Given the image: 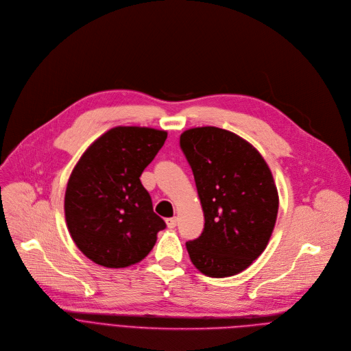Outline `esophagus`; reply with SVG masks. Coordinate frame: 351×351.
Masks as SVG:
<instances>
[{"instance_id": "esophagus-1", "label": "esophagus", "mask_w": 351, "mask_h": 351, "mask_svg": "<svg viewBox=\"0 0 351 351\" xmlns=\"http://www.w3.org/2000/svg\"><path fill=\"white\" fill-rule=\"evenodd\" d=\"M166 224L169 228H176L177 227V217H170L166 220Z\"/></svg>"}]
</instances>
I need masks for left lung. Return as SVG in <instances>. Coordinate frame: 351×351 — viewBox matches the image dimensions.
Listing matches in <instances>:
<instances>
[{"mask_svg":"<svg viewBox=\"0 0 351 351\" xmlns=\"http://www.w3.org/2000/svg\"><path fill=\"white\" fill-rule=\"evenodd\" d=\"M180 148L189 163L204 215L199 238L186 242L193 265L224 278L247 268L265 249L278 215V192L261 155L217 127L186 130Z\"/></svg>","mask_w":351,"mask_h":351,"instance_id":"1","label":"left lung"}]
</instances>
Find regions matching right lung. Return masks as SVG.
<instances>
[{
	"label": "right lung",
	"instance_id": "obj_1",
	"mask_svg": "<svg viewBox=\"0 0 351 351\" xmlns=\"http://www.w3.org/2000/svg\"><path fill=\"white\" fill-rule=\"evenodd\" d=\"M166 138V131L155 128L114 127L76 165L64 193V216L75 243L94 263L123 268L141 261L166 228L139 180Z\"/></svg>",
	"mask_w": 351,
	"mask_h": 351
}]
</instances>
